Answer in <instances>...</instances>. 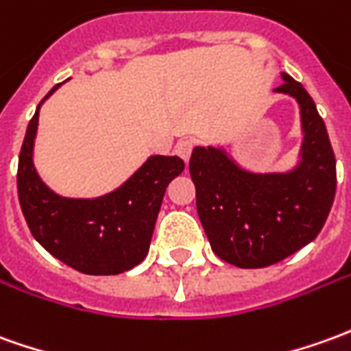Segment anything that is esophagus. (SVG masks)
<instances>
[{"label":"esophagus","mask_w":351,"mask_h":351,"mask_svg":"<svg viewBox=\"0 0 351 351\" xmlns=\"http://www.w3.org/2000/svg\"><path fill=\"white\" fill-rule=\"evenodd\" d=\"M192 150H193V141L190 138H184L176 144V154L184 159V161H188L190 156H192Z\"/></svg>","instance_id":"1"}]
</instances>
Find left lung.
<instances>
[{"instance_id":"8db88e82","label":"left lung","mask_w":351,"mask_h":351,"mask_svg":"<svg viewBox=\"0 0 351 351\" xmlns=\"http://www.w3.org/2000/svg\"><path fill=\"white\" fill-rule=\"evenodd\" d=\"M276 93L300 106V161L287 173H251L222 148L195 146L190 175L210 249L237 268H266L313 241L335 201L337 159L327 127L302 83L281 72Z\"/></svg>"}]
</instances>
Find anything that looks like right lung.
Wrapping results in <instances>:
<instances>
[{
	"label": "right lung",
	"mask_w": 351,
	"mask_h": 351,
	"mask_svg": "<svg viewBox=\"0 0 351 351\" xmlns=\"http://www.w3.org/2000/svg\"><path fill=\"white\" fill-rule=\"evenodd\" d=\"M39 108L26 129L16 173L19 201L32 235L55 258L82 274L116 276L134 268L148 254L165 188L182 173L184 161L152 156L127 182L102 197H62L49 190L34 167Z\"/></svg>",
	"instance_id": "1"
}]
</instances>
